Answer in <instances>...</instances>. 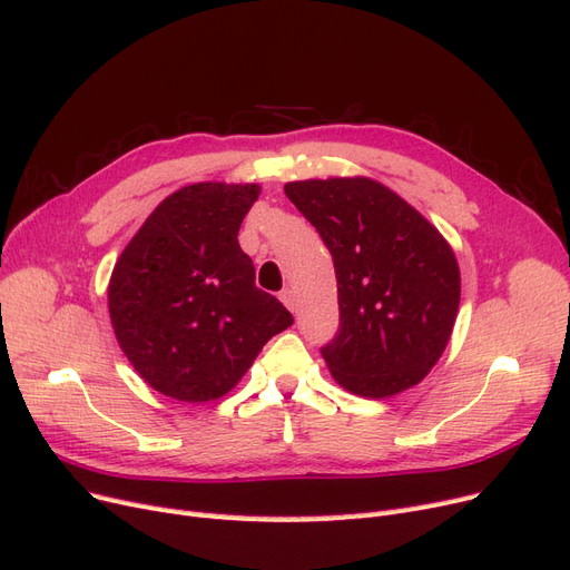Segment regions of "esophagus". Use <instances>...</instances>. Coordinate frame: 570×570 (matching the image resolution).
<instances>
[{
  "instance_id": "34e87169",
  "label": "esophagus",
  "mask_w": 570,
  "mask_h": 570,
  "mask_svg": "<svg viewBox=\"0 0 570 570\" xmlns=\"http://www.w3.org/2000/svg\"><path fill=\"white\" fill-rule=\"evenodd\" d=\"M281 302L289 308V312H295L297 308V297H295V289H289V287H285L283 292H281Z\"/></svg>"
}]
</instances>
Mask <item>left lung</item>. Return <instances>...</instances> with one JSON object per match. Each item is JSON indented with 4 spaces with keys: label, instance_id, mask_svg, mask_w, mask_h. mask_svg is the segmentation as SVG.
Here are the masks:
<instances>
[{
    "label": "left lung",
    "instance_id": "obj_1",
    "mask_svg": "<svg viewBox=\"0 0 570 570\" xmlns=\"http://www.w3.org/2000/svg\"><path fill=\"white\" fill-rule=\"evenodd\" d=\"M287 199L333 254L340 331L321 350L335 383L371 400L400 394L452 337L461 273L442 233L383 183L295 180Z\"/></svg>",
    "mask_w": 570,
    "mask_h": 570
}]
</instances>
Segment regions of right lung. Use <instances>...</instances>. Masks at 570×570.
<instances>
[{"instance_id":"obj_1","label":"right lung","mask_w":570,"mask_h":570,"mask_svg":"<svg viewBox=\"0 0 570 570\" xmlns=\"http://www.w3.org/2000/svg\"><path fill=\"white\" fill-rule=\"evenodd\" d=\"M262 187L195 183L154 209L120 252L109 316L142 381L178 402L228 394L292 314L254 285L237 233Z\"/></svg>"}]
</instances>
